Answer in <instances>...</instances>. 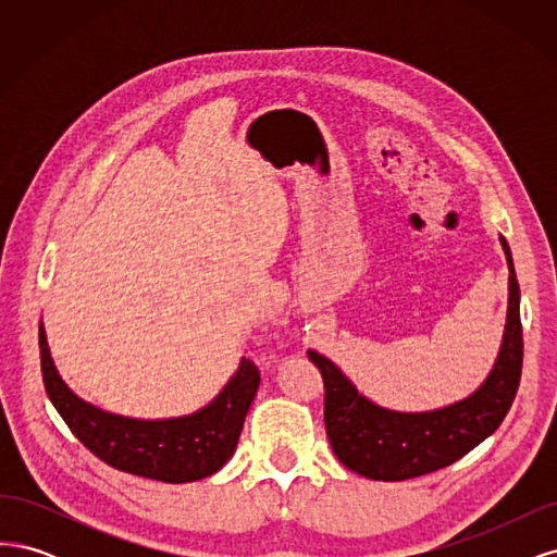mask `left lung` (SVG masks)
I'll list each match as a JSON object with an SVG mask.
<instances>
[{"mask_svg": "<svg viewBox=\"0 0 557 557\" xmlns=\"http://www.w3.org/2000/svg\"><path fill=\"white\" fill-rule=\"evenodd\" d=\"M509 313L499 358L491 376L465 401L430 413H397L358 395L327 358L309 352L325 383V430L334 455L350 471L374 481H407L444 469L491 436L509 413L522 369L520 288L511 250Z\"/></svg>", "mask_w": 557, "mask_h": 557, "instance_id": "obj_1", "label": "left lung"}]
</instances>
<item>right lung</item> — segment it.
<instances>
[{
    "label": "right lung",
    "mask_w": 557,
    "mask_h": 557,
    "mask_svg": "<svg viewBox=\"0 0 557 557\" xmlns=\"http://www.w3.org/2000/svg\"><path fill=\"white\" fill-rule=\"evenodd\" d=\"M44 387L72 434L99 460L134 476L188 483L211 476L237 448L246 413L260 387V369L244 360L237 376L207 409L174 420H134L113 416L78 399L50 360L39 325Z\"/></svg>",
    "instance_id": "1"
}]
</instances>
